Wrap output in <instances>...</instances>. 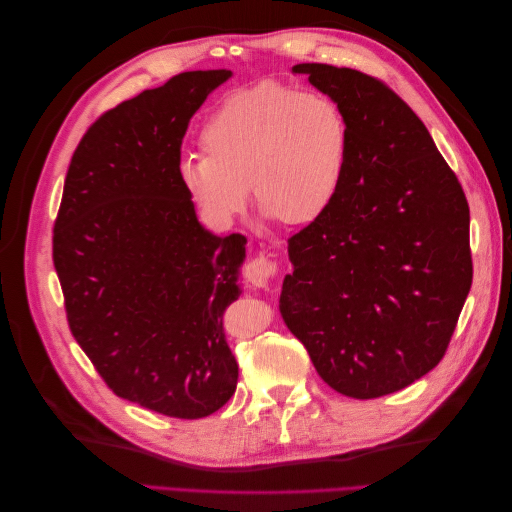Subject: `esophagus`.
Wrapping results in <instances>:
<instances>
[{
	"instance_id": "34e87169",
	"label": "esophagus",
	"mask_w": 512,
	"mask_h": 512,
	"mask_svg": "<svg viewBox=\"0 0 512 512\" xmlns=\"http://www.w3.org/2000/svg\"><path fill=\"white\" fill-rule=\"evenodd\" d=\"M277 267L267 256H258L252 262H247L245 267V280L256 288H269V284L275 280Z\"/></svg>"
}]
</instances>
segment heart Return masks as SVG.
<instances>
[{
    "label": "heart",
    "mask_w": 512,
    "mask_h": 512,
    "mask_svg": "<svg viewBox=\"0 0 512 512\" xmlns=\"http://www.w3.org/2000/svg\"><path fill=\"white\" fill-rule=\"evenodd\" d=\"M348 123L329 96L265 83L228 96L200 130L203 156H183L179 179L218 224L247 205L288 226L312 224L342 190Z\"/></svg>",
    "instance_id": "1"
}]
</instances>
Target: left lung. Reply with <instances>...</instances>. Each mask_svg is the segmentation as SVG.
<instances>
[{
  "label": "left lung",
  "mask_w": 512,
  "mask_h": 512,
  "mask_svg": "<svg viewBox=\"0 0 512 512\" xmlns=\"http://www.w3.org/2000/svg\"><path fill=\"white\" fill-rule=\"evenodd\" d=\"M348 123L333 207L288 239L280 312L320 378L354 399L440 363L472 286L470 207L425 123L374 76L297 64Z\"/></svg>",
  "instance_id": "8db88e82"
}]
</instances>
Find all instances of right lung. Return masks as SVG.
Segmentation results:
<instances>
[{"mask_svg":"<svg viewBox=\"0 0 512 512\" xmlns=\"http://www.w3.org/2000/svg\"><path fill=\"white\" fill-rule=\"evenodd\" d=\"M230 76L181 72L104 113L74 151L53 230L74 339L117 397L175 418L220 410L239 378L222 316L247 239L209 232L179 179L188 123Z\"/></svg>","mask_w":512,"mask_h":512,"instance_id":"obj_1","label":"right lung"}]
</instances>
